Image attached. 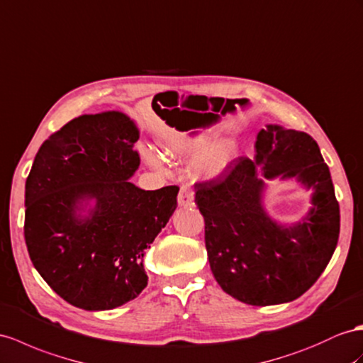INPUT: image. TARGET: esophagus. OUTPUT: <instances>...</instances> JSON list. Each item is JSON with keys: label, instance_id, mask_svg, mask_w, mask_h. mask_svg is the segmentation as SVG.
<instances>
[{"label": "esophagus", "instance_id": "34e87169", "mask_svg": "<svg viewBox=\"0 0 363 363\" xmlns=\"http://www.w3.org/2000/svg\"><path fill=\"white\" fill-rule=\"evenodd\" d=\"M194 201V193L193 190L189 187V185H182L179 194H178V203L179 207H191Z\"/></svg>", "mask_w": 363, "mask_h": 363}]
</instances>
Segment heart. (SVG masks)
Here are the masks:
<instances>
[{"label":"heart","instance_id":"1","mask_svg":"<svg viewBox=\"0 0 363 363\" xmlns=\"http://www.w3.org/2000/svg\"><path fill=\"white\" fill-rule=\"evenodd\" d=\"M161 153L172 160L187 157L190 161V173L201 181L216 179L227 172L239 155V139L235 132L218 133L210 138L207 128H191L185 132H170L157 139ZM141 156L147 165L156 170L164 169L161 155L150 147H141Z\"/></svg>","mask_w":363,"mask_h":363}]
</instances>
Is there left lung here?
Wrapping results in <instances>:
<instances>
[{
  "label": "left lung",
  "instance_id": "obj_1",
  "mask_svg": "<svg viewBox=\"0 0 363 363\" xmlns=\"http://www.w3.org/2000/svg\"><path fill=\"white\" fill-rule=\"evenodd\" d=\"M294 179L312 190V207L288 225L264 207L267 181ZM206 220L211 273L222 290L256 306L291 302L318 281L336 250L340 210L328 165L305 132L268 124L253 160L238 157L224 174L194 185Z\"/></svg>",
  "mask_w": 363,
  "mask_h": 363
}]
</instances>
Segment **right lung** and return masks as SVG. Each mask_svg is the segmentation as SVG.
Here are the masks:
<instances>
[{"label": "right lung", "instance_id": "right-lung-1", "mask_svg": "<svg viewBox=\"0 0 363 363\" xmlns=\"http://www.w3.org/2000/svg\"><path fill=\"white\" fill-rule=\"evenodd\" d=\"M139 128L123 111L72 119L45 139L26 181L24 238L36 272L64 301L113 310L147 286L144 256L176 207V185L143 190Z\"/></svg>", "mask_w": 363, "mask_h": 363}]
</instances>
